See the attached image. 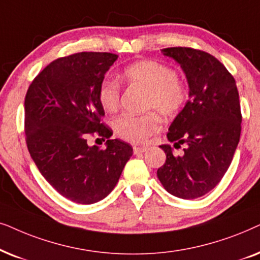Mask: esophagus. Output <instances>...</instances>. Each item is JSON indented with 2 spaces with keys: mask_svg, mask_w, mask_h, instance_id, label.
I'll return each instance as SVG.
<instances>
[{
  "mask_svg": "<svg viewBox=\"0 0 260 260\" xmlns=\"http://www.w3.org/2000/svg\"><path fill=\"white\" fill-rule=\"evenodd\" d=\"M147 150H148V147H146V146H134V147H133L134 154L144 153V152H146Z\"/></svg>",
  "mask_w": 260,
  "mask_h": 260,
  "instance_id": "obj_1",
  "label": "esophagus"
}]
</instances>
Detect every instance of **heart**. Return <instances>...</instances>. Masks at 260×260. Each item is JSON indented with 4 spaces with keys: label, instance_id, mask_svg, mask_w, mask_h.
<instances>
[{
    "label": "heart",
    "instance_id": "1",
    "mask_svg": "<svg viewBox=\"0 0 260 260\" xmlns=\"http://www.w3.org/2000/svg\"><path fill=\"white\" fill-rule=\"evenodd\" d=\"M122 77L129 84L147 90L146 108L157 109L166 116H174L184 108L189 99V86L169 65L144 59L128 65ZM99 101L108 112H115L120 105V85L113 79H105L99 88ZM161 121L155 113L144 115L123 114L114 121L117 136L132 144H144L158 132Z\"/></svg>",
    "mask_w": 260,
    "mask_h": 260
}]
</instances>
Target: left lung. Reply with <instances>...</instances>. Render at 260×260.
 I'll list each match as a JSON object with an SVG mask.
<instances>
[{
  "label": "left lung",
  "instance_id": "8db88e82",
  "mask_svg": "<svg viewBox=\"0 0 260 260\" xmlns=\"http://www.w3.org/2000/svg\"><path fill=\"white\" fill-rule=\"evenodd\" d=\"M161 52L181 65L189 100L166 136L175 147L185 144L184 153L176 157L170 145H160L166 160L157 176L171 195L197 199L219 184L233 159L243 120L239 92L233 76L212 54L190 47Z\"/></svg>",
  "mask_w": 260,
  "mask_h": 260
}]
</instances>
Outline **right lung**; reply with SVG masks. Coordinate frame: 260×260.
Instances as JSON below:
<instances>
[{
    "instance_id": "1",
    "label": "right lung",
    "mask_w": 260,
    "mask_h": 260,
    "mask_svg": "<svg viewBox=\"0 0 260 260\" xmlns=\"http://www.w3.org/2000/svg\"><path fill=\"white\" fill-rule=\"evenodd\" d=\"M117 59L108 52H79L58 58L34 78L25 99L29 154L44 178L72 202L91 205L115 188L133 154L129 144L110 139L99 88ZM96 133L106 148L87 145Z\"/></svg>"
}]
</instances>
